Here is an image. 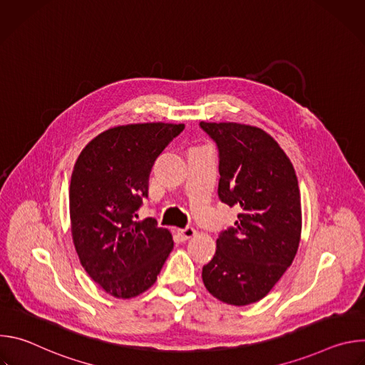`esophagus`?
Segmentation results:
<instances>
[{
  "label": "esophagus",
  "mask_w": 365,
  "mask_h": 365,
  "mask_svg": "<svg viewBox=\"0 0 365 365\" xmlns=\"http://www.w3.org/2000/svg\"><path fill=\"white\" fill-rule=\"evenodd\" d=\"M178 234H179V237L182 240H189V238H192L196 234V230L193 227H186L183 230H178Z\"/></svg>",
  "instance_id": "1"
}]
</instances>
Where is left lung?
<instances>
[{"mask_svg":"<svg viewBox=\"0 0 365 365\" xmlns=\"http://www.w3.org/2000/svg\"><path fill=\"white\" fill-rule=\"evenodd\" d=\"M220 150L218 196L240 211L217 240L202 280L214 297L245 306L262 300L297 252L300 190L290 159L264 130L238 123H205Z\"/></svg>","mask_w":365,"mask_h":365,"instance_id":"1","label":"left lung"}]
</instances>
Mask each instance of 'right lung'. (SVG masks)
I'll list each match as a JSON object with an SVG mask.
<instances>
[{
	"mask_svg": "<svg viewBox=\"0 0 365 365\" xmlns=\"http://www.w3.org/2000/svg\"><path fill=\"white\" fill-rule=\"evenodd\" d=\"M183 124L113 127L81 151L71 189V231L79 262L108 294L131 299L150 289L173 250L169 230L138 218L158 155Z\"/></svg>",
	"mask_w": 365,
	"mask_h": 365,
	"instance_id": "right-lung-1",
	"label": "right lung"
}]
</instances>
